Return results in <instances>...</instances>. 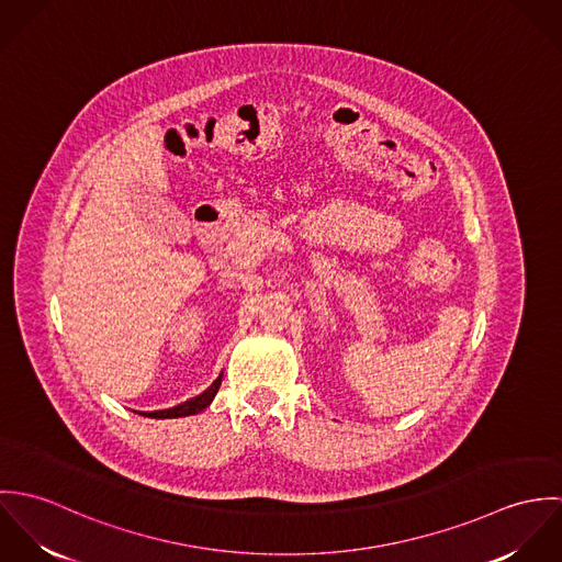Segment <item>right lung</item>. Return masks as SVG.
Instances as JSON below:
<instances>
[{
	"label": "right lung",
	"mask_w": 562,
	"mask_h": 562,
	"mask_svg": "<svg viewBox=\"0 0 562 562\" xmlns=\"http://www.w3.org/2000/svg\"><path fill=\"white\" fill-rule=\"evenodd\" d=\"M221 381H223V374L203 392L199 394L196 398H190V401L181 402L172 408H164V411H151V413H143L147 417H183V415H194V413H201L205 406H210V402L214 401L218 387H221Z\"/></svg>",
	"instance_id": "right-lung-1"
}]
</instances>
